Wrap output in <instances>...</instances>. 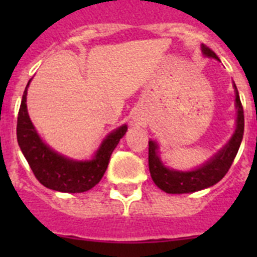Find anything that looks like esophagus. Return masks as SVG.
Returning <instances> with one entry per match:
<instances>
[{"instance_id":"34e87169","label":"esophagus","mask_w":257,"mask_h":257,"mask_svg":"<svg viewBox=\"0 0 257 257\" xmlns=\"http://www.w3.org/2000/svg\"><path fill=\"white\" fill-rule=\"evenodd\" d=\"M133 122H134V123H136V124H138V123H140V119H139V118H136V117H134Z\"/></svg>"}]
</instances>
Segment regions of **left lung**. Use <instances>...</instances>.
Instances as JSON below:
<instances>
[{"instance_id": "left-lung-1", "label": "left lung", "mask_w": 257, "mask_h": 257, "mask_svg": "<svg viewBox=\"0 0 257 257\" xmlns=\"http://www.w3.org/2000/svg\"><path fill=\"white\" fill-rule=\"evenodd\" d=\"M202 54L206 58H212L219 60L217 55L207 46L202 45ZM235 94V109H237V119H235L234 133L229 139V142L222 147L220 151L211 157L210 160L202 163L196 169L189 171H180V170L170 169L161 161L160 145L154 140H149V171L154 184L163 192L169 194H183V193H194L198 190L206 189L216 183H219L234 161L243 139L244 131V115L243 108L240 104L239 94L237 86L233 82Z\"/></svg>"}]
</instances>
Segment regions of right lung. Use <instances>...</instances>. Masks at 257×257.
Listing matches in <instances>:
<instances>
[{
    "label": "right lung",
    "mask_w": 257,
    "mask_h": 257,
    "mask_svg": "<svg viewBox=\"0 0 257 257\" xmlns=\"http://www.w3.org/2000/svg\"><path fill=\"white\" fill-rule=\"evenodd\" d=\"M29 79L22 97L18 115L17 138L22 153L32 171L42 185L56 192L82 193L94 188L101 180L109 160L119 140L127 131V124L110 131L99 145L91 160H73L58 153L41 139L32 123L27 109Z\"/></svg>",
    "instance_id": "obj_1"
}]
</instances>
